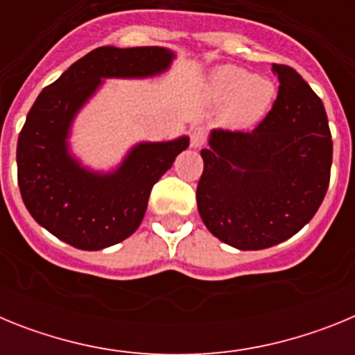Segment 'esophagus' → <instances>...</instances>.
Masks as SVG:
<instances>
[{"label":"esophagus","mask_w":355,"mask_h":355,"mask_svg":"<svg viewBox=\"0 0 355 355\" xmlns=\"http://www.w3.org/2000/svg\"><path fill=\"white\" fill-rule=\"evenodd\" d=\"M206 142V137H205V131L202 130H193L192 133H190V146L193 147V149H199V147L205 146Z\"/></svg>","instance_id":"esophagus-1"}]
</instances>
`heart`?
<instances>
[{"label":"heart","instance_id":"heart-1","mask_svg":"<svg viewBox=\"0 0 355 355\" xmlns=\"http://www.w3.org/2000/svg\"><path fill=\"white\" fill-rule=\"evenodd\" d=\"M208 87L218 103L229 105V121L236 128H252L270 112L277 90L266 78H259L236 65H222L209 74Z\"/></svg>","mask_w":355,"mask_h":355}]
</instances>
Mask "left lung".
I'll use <instances>...</instances> for the list:
<instances>
[{
  "label": "left lung",
  "mask_w": 355,
  "mask_h": 355,
  "mask_svg": "<svg viewBox=\"0 0 355 355\" xmlns=\"http://www.w3.org/2000/svg\"><path fill=\"white\" fill-rule=\"evenodd\" d=\"M279 94L252 133L211 130L197 209L209 233L240 250L288 240L318 211L331 178L324 103L288 65H272Z\"/></svg>",
  "instance_id": "obj_1"
}]
</instances>
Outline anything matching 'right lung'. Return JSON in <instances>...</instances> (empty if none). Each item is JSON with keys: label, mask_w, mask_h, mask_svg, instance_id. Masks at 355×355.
Listing matches in <instances>:
<instances>
[{"label": "right lung", "mask_w": 355, "mask_h": 355, "mask_svg": "<svg viewBox=\"0 0 355 355\" xmlns=\"http://www.w3.org/2000/svg\"><path fill=\"white\" fill-rule=\"evenodd\" d=\"M174 60L175 53L159 46H105L74 62L39 94L17 140V181L30 215L58 240L101 250L142 224L150 190L190 139L135 144L115 167L96 171L72 153V126L106 80L155 78Z\"/></svg>", "instance_id": "1"}]
</instances>
